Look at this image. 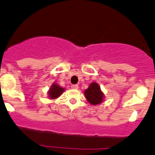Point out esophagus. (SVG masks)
<instances>
[{
	"label": "esophagus",
	"instance_id": "obj_1",
	"mask_svg": "<svg viewBox=\"0 0 155 155\" xmlns=\"http://www.w3.org/2000/svg\"><path fill=\"white\" fill-rule=\"evenodd\" d=\"M71 89H78V84H73L71 86Z\"/></svg>",
	"mask_w": 155,
	"mask_h": 155
}]
</instances>
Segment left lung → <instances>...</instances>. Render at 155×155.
<instances>
[{
	"instance_id": "left-lung-1",
	"label": "left lung",
	"mask_w": 155,
	"mask_h": 155,
	"mask_svg": "<svg viewBox=\"0 0 155 155\" xmlns=\"http://www.w3.org/2000/svg\"><path fill=\"white\" fill-rule=\"evenodd\" d=\"M85 97L91 105H97L104 101V94L101 90V87L97 83L93 82L84 91Z\"/></svg>"
}]
</instances>
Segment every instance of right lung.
I'll use <instances>...</instances> for the list:
<instances>
[{
  "label": "right lung",
  "instance_id": "1",
  "mask_svg": "<svg viewBox=\"0 0 155 155\" xmlns=\"http://www.w3.org/2000/svg\"><path fill=\"white\" fill-rule=\"evenodd\" d=\"M64 88H62L58 85L55 83H54L49 89L48 91V94H49V97L50 99H56V98L60 97L61 94L64 91Z\"/></svg>",
  "mask_w": 155,
  "mask_h": 155
}]
</instances>
